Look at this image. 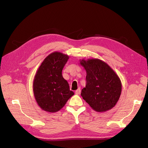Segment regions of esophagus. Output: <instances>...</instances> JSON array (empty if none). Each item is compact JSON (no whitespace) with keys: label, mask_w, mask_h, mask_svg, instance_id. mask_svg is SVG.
Instances as JSON below:
<instances>
[{"label":"esophagus","mask_w":148,"mask_h":148,"mask_svg":"<svg viewBox=\"0 0 148 148\" xmlns=\"http://www.w3.org/2000/svg\"><path fill=\"white\" fill-rule=\"evenodd\" d=\"M80 92H81V89H80L79 88H78L77 90L75 91V94H76V95H79Z\"/></svg>","instance_id":"esophagus-1"}]
</instances>
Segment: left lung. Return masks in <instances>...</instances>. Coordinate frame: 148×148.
<instances>
[{"label": "left lung", "instance_id": "left-lung-1", "mask_svg": "<svg viewBox=\"0 0 148 148\" xmlns=\"http://www.w3.org/2000/svg\"><path fill=\"white\" fill-rule=\"evenodd\" d=\"M79 62L86 71V87L81 92L83 99L96 112H104L112 109L122 92L119 76L100 59H83Z\"/></svg>", "mask_w": 148, "mask_h": 148}]
</instances>
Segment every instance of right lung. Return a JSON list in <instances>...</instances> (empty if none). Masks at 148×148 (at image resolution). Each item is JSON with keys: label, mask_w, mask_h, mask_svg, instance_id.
Listing matches in <instances>:
<instances>
[{"label": "right lung", "mask_w": 148, "mask_h": 148, "mask_svg": "<svg viewBox=\"0 0 148 148\" xmlns=\"http://www.w3.org/2000/svg\"><path fill=\"white\" fill-rule=\"evenodd\" d=\"M69 56L60 52L50 53L43 60L33 83L35 99L40 108L47 112L60 110L74 95L62 71Z\"/></svg>", "instance_id": "obj_1"}]
</instances>
